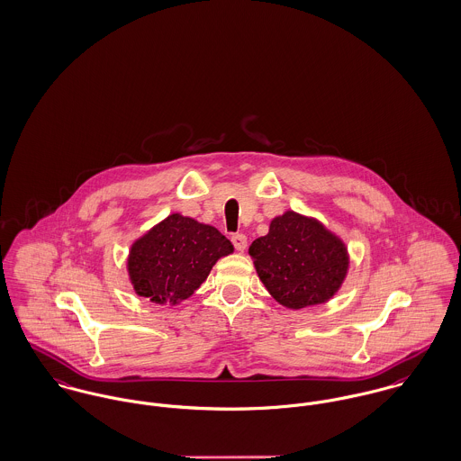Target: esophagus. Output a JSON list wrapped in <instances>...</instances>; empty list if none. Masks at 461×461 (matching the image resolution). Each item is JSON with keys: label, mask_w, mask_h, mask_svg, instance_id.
<instances>
[{"label": "esophagus", "mask_w": 461, "mask_h": 461, "mask_svg": "<svg viewBox=\"0 0 461 461\" xmlns=\"http://www.w3.org/2000/svg\"><path fill=\"white\" fill-rule=\"evenodd\" d=\"M231 242H233V246H235V249H237L239 252H244L246 248H248V237L242 235V233L233 235V237H231Z\"/></svg>", "instance_id": "esophagus-1"}]
</instances>
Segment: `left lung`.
Listing matches in <instances>:
<instances>
[{
    "instance_id": "8db88e82",
    "label": "left lung",
    "mask_w": 461,
    "mask_h": 461,
    "mask_svg": "<svg viewBox=\"0 0 461 461\" xmlns=\"http://www.w3.org/2000/svg\"><path fill=\"white\" fill-rule=\"evenodd\" d=\"M249 256L259 281L285 309L300 311L330 302L348 277L346 242L312 215L285 211L270 221Z\"/></svg>"
}]
</instances>
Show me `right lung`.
I'll return each instance as SVG.
<instances>
[{
    "mask_svg": "<svg viewBox=\"0 0 461 461\" xmlns=\"http://www.w3.org/2000/svg\"><path fill=\"white\" fill-rule=\"evenodd\" d=\"M233 250L217 228L189 215L170 213L133 240L126 258L128 279L140 298L156 305H178Z\"/></svg>",
    "mask_w": 461,
    "mask_h": 461,
    "instance_id": "right-lung-1",
    "label": "right lung"
}]
</instances>
